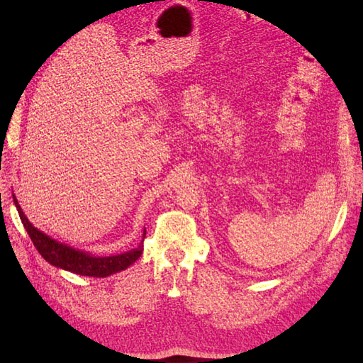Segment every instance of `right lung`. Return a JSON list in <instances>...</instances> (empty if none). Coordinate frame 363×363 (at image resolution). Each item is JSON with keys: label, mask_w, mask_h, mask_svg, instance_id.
I'll return each instance as SVG.
<instances>
[{"label": "right lung", "mask_w": 363, "mask_h": 363, "mask_svg": "<svg viewBox=\"0 0 363 363\" xmlns=\"http://www.w3.org/2000/svg\"><path fill=\"white\" fill-rule=\"evenodd\" d=\"M14 204L17 207L18 216L28 231L33 245L36 247L38 253H40L48 263L57 268H62L65 271L84 275V277H94V278H104L111 274L121 272L126 269L143 255V241L138 245V249H133L130 252L118 255V256H108V257H95L81 250H74L72 247L62 244L45 235L44 233L38 231L36 228L28 220L25 213L22 212L21 206H18L16 197ZM145 237V231H144Z\"/></svg>", "instance_id": "1"}]
</instances>
